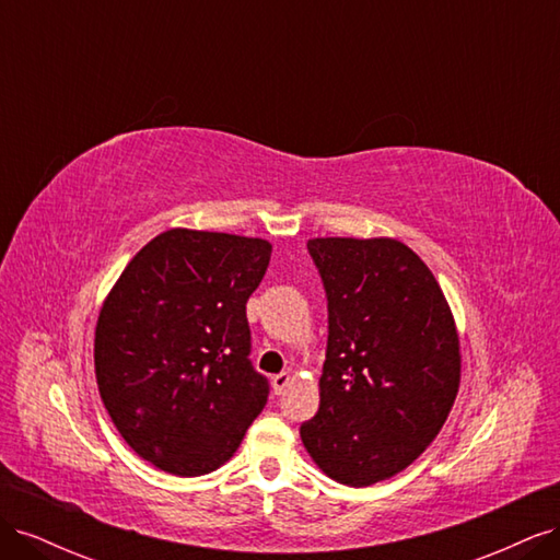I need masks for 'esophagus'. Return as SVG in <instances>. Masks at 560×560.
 Returning <instances> with one entry per match:
<instances>
[{"label": "esophagus", "instance_id": "esophagus-1", "mask_svg": "<svg viewBox=\"0 0 560 560\" xmlns=\"http://www.w3.org/2000/svg\"><path fill=\"white\" fill-rule=\"evenodd\" d=\"M290 374H278V376H273V381H270V383H273V393L276 395H282L284 393V387L287 385H290Z\"/></svg>", "mask_w": 560, "mask_h": 560}]
</instances>
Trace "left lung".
<instances>
[{
  "instance_id": "8db88e82",
  "label": "left lung",
  "mask_w": 560,
  "mask_h": 560,
  "mask_svg": "<svg viewBox=\"0 0 560 560\" xmlns=\"http://www.w3.org/2000/svg\"><path fill=\"white\" fill-rule=\"evenodd\" d=\"M327 292L319 409L301 442L329 479L371 486L425 451L460 387V338L432 270L395 238H311Z\"/></svg>"
}]
</instances>
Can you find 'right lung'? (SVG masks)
<instances>
[{
	"instance_id": "obj_1",
	"label": "right lung",
	"mask_w": 560,
	"mask_h": 560,
	"mask_svg": "<svg viewBox=\"0 0 560 560\" xmlns=\"http://www.w3.org/2000/svg\"><path fill=\"white\" fill-rule=\"evenodd\" d=\"M270 243L171 229L109 290L95 325L100 397L124 442L175 477L229 463L268 399L252 369L245 303Z\"/></svg>"
}]
</instances>
